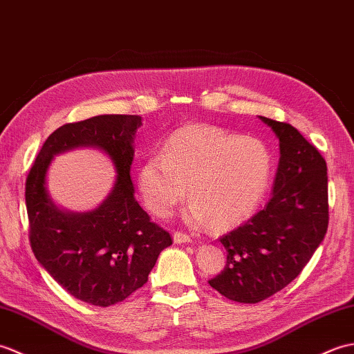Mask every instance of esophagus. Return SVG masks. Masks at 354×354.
<instances>
[{
	"label": "esophagus",
	"instance_id": "esophagus-1",
	"mask_svg": "<svg viewBox=\"0 0 354 354\" xmlns=\"http://www.w3.org/2000/svg\"><path fill=\"white\" fill-rule=\"evenodd\" d=\"M172 239H174L176 243H189L191 242V238L187 236L186 233H182V232H176L174 234H172Z\"/></svg>",
	"mask_w": 354,
	"mask_h": 354
}]
</instances>
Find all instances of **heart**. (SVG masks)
Wrapping results in <instances>:
<instances>
[{"instance_id": "heart-1", "label": "heart", "mask_w": 354, "mask_h": 354, "mask_svg": "<svg viewBox=\"0 0 354 354\" xmlns=\"http://www.w3.org/2000/svg\"><path fill=\"white\" fill-rule=\"evenodd\" d=\"M272 154L261 139L241 138L209 124H187L171 133L162 153L138 169L147 209L169 218L186 198L185 219L194 229H233L254 214L271 183Z\"/></svg>"}]
</instances>
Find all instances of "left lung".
Masks as SVG:
<instances>
[{
	"label": "left lung",
	"mask_w": 354,
	"mask_h": 354,
	"mask_svg": "<svg viewBox=\"0 0 354 354\" xmlns=\"http://www.w3.org/2000/svg\"><path fill=\"white\" fill-rule=\"evenodd\" d=\"M259 118L279 138L272 197L263 210L219 239L227 263L209 280L238 303H259L288 286L310 261L328 225L324 157L290 124Z\"/></svg>",
	"instance_id": "1"
}]
</instances>
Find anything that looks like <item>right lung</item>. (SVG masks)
<instances>
[{"mask_svg": "<svg viewBox=\"0 0 354 354\" xmlns=\"http://www.w3.org/2000/svg\"><path fill=\"white\" fill-rule=\"evenodd\" d=\"M140 124L138 115H100L62 125L45 140L26 182L30 243L37 262L71 295L92 306L107 308L142 288L160 251L172 243L135 198L130 168ZM78 146L100 147L117 171L108 198L83 214L57 208L46 189L52 157Z\"/></svg>", "mask_w": 354, "mask_h": 354, "instance_id": "right-lung-1", "label": "right lung"}]
</instances>
